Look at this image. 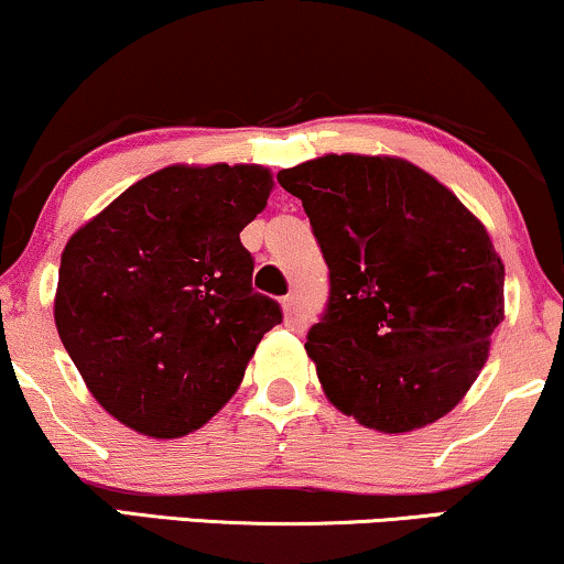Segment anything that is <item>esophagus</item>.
<instances>
[{"label":"esophagus","mask_w":564,"mask_h":564,"mask_svg":"<svg viewBox=\"0 0 564 564\" xmlns=\"http://www.w3.org/2000/svg\"><path fill=\"white\" fill-rule=\"evenodd\" d=\"M283 315H286V325H299L302 319V306H299V299L294 294L283 296Z\"/></svg>","instance_id":"esophagus-1"}]
</instances>
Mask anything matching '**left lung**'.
I'll list each match as a JSON object with an SVG mask.
<instances>
[{"mask_svg":"<svg viewBox=\"0 0 564 564\" xmlns=\"http://www.w3.org/2000/svg\"><path fill=\"white\" fill-rule=\"evenodd\" d=\"M330 270L306 354L335 409L411 432L460 403L505 319V265L445 184L390 155H323L278 171Z\"/></svg>","mask_w":564,"mask_h":564,"instance_id":"obj_1","label":"left lung"}]
</instances>
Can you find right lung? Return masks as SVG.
<instances>
[{
	"mask_svg": "<svg viewBox=\"0 0 564 564\" xmlns=\"http://www.w3.org/2000/svg\"><path fill=\"white\" fill-rule=\"evenodd\" d=\"M254 163L166 166L69 237L54 323L117 422L155 440L195 432L237 393L281 306L252 289L239 234L268 205Z\"/></svg>",
	"mask_w": 564,
	"mask_h": 564,
	"instance_id": "right-lung-1",
	"label": "right lung"
}]
</instances>
